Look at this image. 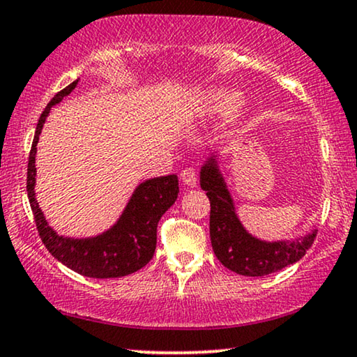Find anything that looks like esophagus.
I'll return each instance as SVG.
<instances>
[{
    "label": "esophagus",
    "instance_id": "1",
    "mask_svg": "<svg viewBox=\"0 0 357 357\" xmlns=\"http://www.w3.org/2000/svg\"><path fill=\"white\" fill-rule=\"evenodd\" d=\"M181 181L186 184L188 188H194L197 184V173H196V169H192V168H186V169H183V173H181Z\"/></svg>",
    "mask_w": 357,
    "mask_h": 357
}]
</instances>
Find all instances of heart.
Here are the masks:
<instances>
[{"instance_id":"1","label":"heart","mask_w":357,"mask_h":357,"mask_svg":"<svg viewBox=\"0 0 357 357\" xmlns=\"http://www.w3.org/2000/svg\"><path fill=\"white\" fill-rule=\"evenodd\" d=\"M218 112H222V129L235 127L245 112V99L234 96L227 88H211L197 98L192 109V116L196 119L211 117Z\"/></svg>"}]
</instances>
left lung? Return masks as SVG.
Listing matches in <instances>:
<instances>
[{"label": "left lung", "instance_id": "1", "mask_svg": "<svg viewBox=\"0 0 357 357\" xmlns=\"http://www.w3.org/2000/svg\"><path fill=\"white\" fill-rule=\"evenodd\" d=\"M201 188L211 201V241L217 259L236 274L258 278L281 271L303 258L315 240L317 230L296 240L266 241L250 234L236 215V207L228 191L218 153L204 161Z\"/></svg>", "mask_w": 357, "mask_h": 357}]
</instances>
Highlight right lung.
I'll return each mask as SVG.
<instances>
[{
	"mask_svg": "<svg viewBox=\"0 0 357 357\" xmlns=\"http://www.w3.org/2000/svg\"><path fill=\"white\" fill-rule=\"evenodd\" d=\"M78 79L56 93L40 114L27 165V197L39 230L40 240L56 261L75 273L94 279H112L129 275L149 264L156 248V227L163 213L178 199V176L168 174L140 183L111 228L96 236L71 238L56 234L36 199V153L39 135L50 109L73 91Z\"/></svg>",
	"mask_w": 357,
	"mask_h": 357,
	"instance_id": "add662e5",
	"label": "right lung"
}]
</instances>
